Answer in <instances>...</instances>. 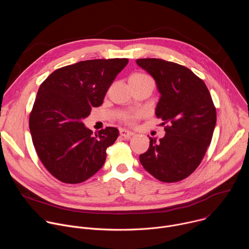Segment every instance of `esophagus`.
I'll return each instance as SVG.
<instances>
[{
  "instance_id": "esophagus-1",
  "label": "esophagus",
  "mask_w": 249,
  "mask_h": 249,
  "mask_svg": "<svg viewBox=\"0 0 249 249\" xmlns=\"http://www.w3.org/2000/svg\"><path fill=\"white\" fill-rule=\"evenodd\" d=\"M133 135H134L133 132H130V131H128L126 129H120V136L125 138V139H130Z\"/></svg>"
}]
</instances>
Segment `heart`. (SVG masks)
Instances as JSON below:
<instances>
[{
  "label": "heart",
  "instance_id": "obj_1",
  "mask_svg": "<svg viewBox=\"0 0 249 249\" xmlns=\"http://www.w3.org/2000/svg\"><path fill=\"white\" fill-rule=\"evenodd\" d=\"M130 79L135 80V81H139V82H153L154 83L153 79L145 73H136V74L132 75L130 77ZM141 115H142L141 112H127V113H123L120 116V120L123 121L126 124L132 125V124H134V122L139 117H141Z\"/></svg>",
  "mask_w": 249,
  "mask_h": 249
}]
</instances>
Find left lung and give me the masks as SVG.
Here are the masks:
<instances>
[{
  "label": "left lung",
  "instance_id": "1",
  "mask_svg": "<svg viewBox=\"0 0 249 249\" xmlns=\"http://www.w3.org/2000/svg\"><path fill=\"white\" fill-rule=\"evenodd\" d=\"M136 62L157 83L160 98L156 115L166 124L162 139L150 137V148L140 161L160 181H180L199 166L211 144L217 121L214 102L188 68L156 58Z\"/></svg>",
  "mask_w": 249,
  "mask_h": 249
}]
</instances>
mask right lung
I'll return each instance as SVG.
<instances>
[{"label": "right lung", "mask_w": 249, "mask_h": 249, "mask_svg": "<svg viewBox=\"0 0 249 249\" xmlns=\"http://www.w3.org/2000/svg\"><path fill=\"white\" fill-rule=\"evenodd\" d=\"M126 58L81 61L57 69L40 85L29 115V129L37 156L58 180L77 184L104 164L106 150L119 136L114 127L97 134L83 119L98 107Z\"/></svg>", "instance_id": "right-lung-1"}]
</instances>
